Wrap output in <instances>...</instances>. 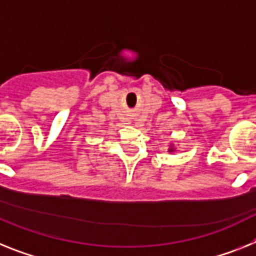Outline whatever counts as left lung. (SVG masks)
<instances>
[{
	"instance_id": "8db88e82",
	"label": "left lung",
	"mask_w": 256,
	"mask_h": 256,
	"mask_svg": "<svg viewBox=\"0 0 256 256\" xmlns=\"http://www.w3.org/2000/svg\"><path fill=\"white\" fill-rule=\"evenodd\" d=\"M171 150H168V152H171Z\"/></svg>"
}]
</instances>
